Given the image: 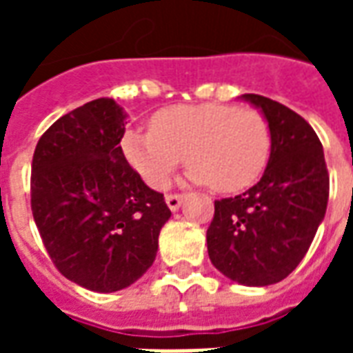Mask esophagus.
<instances>
[{
    "instance_id": "1",
    "label": "esophagus",
    "mask_w": 353,
    "mask_h": 353,
    "mask_svg": "<svg viewBox=\"0 0 353 353\" xmlns=\"http://www.w3.org/2000/svg\"><path fill=\"white\" fill-rule=\"evenodd\" d=\"M181 202H183V194H168L166 196V204L172 212H177L179 206H181Z\"/></svg>"
}]
</instances>
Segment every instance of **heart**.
<instances>
[{"label":"heart","instance_id":"heart-1","mask_svg":"<svg viewBox=\"0 0 353 353\" xmlns=\"http://www.w3.org/2000/svg\"><path fill=\"white\" fill-rule=\"evenodd\" d=\"M124 159L151 189H166L185 162L187 177L219 192H236L265 172L272 134L257 109L230 103L174 105L154 113L151 130L124 132Z\"/></svg>","mask_w":353,"mask_h":353}]
</instances>
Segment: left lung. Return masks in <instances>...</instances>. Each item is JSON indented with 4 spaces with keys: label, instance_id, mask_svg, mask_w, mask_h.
<instances>
[{
    "label": "left lung",
    "instance_id": "8db88e82",
    "mask_svg": "<svg viewBox=\"0 0 353 353\" xmlns=\"http://www.w3.org/2000/svg\"><path fill=\"white\" fill-rule=\"evenodd\" d=\"M270 126L272 149L261 181L215 200L208 255L221 274L250 288L278 283L308 252L329 199L323 147L303 117L280 101L244 94Z\"/></svg>",
    "mask_w": 353,
    "mask_h": 353
}]
</instances>
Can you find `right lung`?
I'll use <instances>...</instances> for the list:
<instances>
[{"label": "right lung", "instance_id": "right-lung-1", "mask_svg": "<svg viewBox=\"0 0 353 353\" xmlns=\"http://www.w3.org/2000/svg\"><path fill=\"white\" fill-rule=\"evenodd\" d=\"M123 108L98 98L60 117L32 161V214L50 261L98 293L132 285L153 265L170 208L126 162Z\"/></svg>", "mask_w": 353, "mask_h": 353}]
</instances>
